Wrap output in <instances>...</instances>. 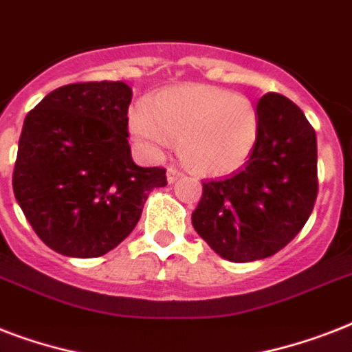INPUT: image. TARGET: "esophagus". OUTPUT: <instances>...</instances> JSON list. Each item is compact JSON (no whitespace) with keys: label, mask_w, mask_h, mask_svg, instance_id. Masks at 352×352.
<instances>
[{"label":"esophagus","mask_w":352,"mask_h":352,"mask_svg":"<svg viewBox=\"0 0 352 352\" xmlns=\"http://www.w3.org/2000/svg\"><path fill=\"white\" fill-rule=\"evenodd\" d=\"M166 175H168V182H170V184H173V182L181 179L182 171L177 170V168H168V173H166Z\"/></svg>","instance_id":"esophagus-1"}]
</instances>
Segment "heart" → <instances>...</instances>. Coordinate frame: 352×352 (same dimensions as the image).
<instances>
[{"mask_svg": "<svg viewBox=\"0 0 352 352\" xmlns=\"http://www.w3.org/2000/svg\"><path fill=\"white\" fill-rule=\"evenodd\" d=\"M257 129L248 98L210 85L162 91L129 117V131L144 151L159 155L177 142L179 159L203 175L230 173L245 164Z\"/></svg>", "mask_w": 352, "mask_h": 352, "instance_id": "b5f03b06", "label": "heart"}]
</instances>
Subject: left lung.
Listing matches in <instances>:
<instances>
[{
	"instance_id": "1",
	"label": "left lung",
	"mask_w": 352,
	"mask_h": 352,
	"mask_svg": "<svg viewBox=\"0 0 352 352\" xmlns=\"http://www.w3.org/2000/svg\"><path fill=\"white\" fill-rule=\"evenodd\" d=\"M257 140L243 170L203 181L192 225L221 257L274 256L305 226L318 195L316 133L294 102L267 93L257 102Z\"/></svg>"
}]
</instances>
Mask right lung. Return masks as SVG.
Wrapping results in <instances>:
<instances>
[{"label": "right lung", "instance_id": "right-lung-1", "mask_svg": "<svg viewBox=\"0 0 352 352\" xmlns=\"http://www.w3.org/2000/svg\"><path fill=\"white\" fill-rule=\"evenodd\" d=\"M131 87L84 82L58 87L25 117L12 188L49 248L98 257L137 226L164 168H140L127 144Z\"/></svg>", "mask_w": 352, "mask_h": 352}]
</instances>
